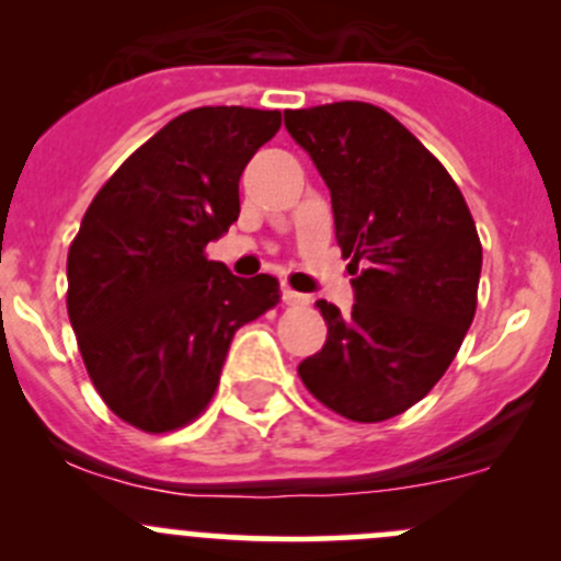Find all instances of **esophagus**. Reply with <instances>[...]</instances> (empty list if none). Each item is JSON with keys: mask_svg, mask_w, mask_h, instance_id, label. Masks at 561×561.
<instances>
[{"mask_svg": "<svg viewBox=\"0 0 561 561\" xmlns=\"http://www.w3.org/2000/svg\"><path fill=\"white\" fill-rule=\"evenodd\" d=\"M282 301H285L287 307H309L312 298H309L307 293H298V290H290V287H285V290H282Z\"/></svg>", "mask_w": 561, "mask_h": 561, "instance_id": "1", "label": "esophagus"}]
</instances>
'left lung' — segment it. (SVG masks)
<instances>
[{
	"label": "left lung",
	"mask_w": 561,
	"mask_h": 561,
	"mask_svg": "<svg viewBox=\"0 0 561 561\" xmlns=\"http://www.w3.org/2000/svg\"><path fill=\"white\" fill-rule=\"evenodd\" d=\"M285 127L331 190L336 241L358 274L347 317L317 301L328 339L298 375L342 417L388 421L437 386L472 325L474 219L443 162L382 107L285 111Z\"/></svg>",
	"instance_id": "left-lung-1"
}]
</instances>
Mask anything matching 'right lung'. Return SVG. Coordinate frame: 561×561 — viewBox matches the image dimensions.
I'll return each instance as SVG.
<instances>
[{
	"label": "right lung",
	"instance_id": "add662e5",
	"mask_svg": "<svg viewBox=\"0 0 561 561\" xmlns=\"http://www.w3.org/2000/svg\"><path fill=\"white\" fill-rule=\"evenodd\" d=\"M279 111L206 105L168 122L94 195L67 254V314L89 377L129 426L195 421L236 331L279 304L268 274L206 257L239 219V179Z\"/></svg>",
	"mask_w": 561,
	"mask_h": 561
}]
</instances>
